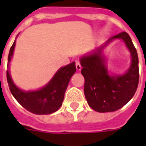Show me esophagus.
Masks as SVG:
<instances>
[{"mask_svg":"<svg viewBox=\"0 0 146 146\" xmlns=\"http://www.w3.org/2000/svg\"><path fill=\"white\" fill-rule=\"evenodd\" d=\"M76 70H78V71L81 70L82 66H81V65H80V63L79 62H76Z\"/></svg>","mask_w":146,"mask_h":146,"instance_id":"obj_1","label":"esophagus"}]
</instances>
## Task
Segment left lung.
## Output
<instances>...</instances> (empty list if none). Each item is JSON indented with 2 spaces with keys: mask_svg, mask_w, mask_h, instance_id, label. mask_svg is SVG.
<instances>
[{
  "mask_svg": "<svg viewBox=\"0 0 146 146\" xmlns=\"http://www.w3.org/2000/svg\"><path fill=\"white\" fill-rule=\"evenodd\" d=\"M124 40L131 53V66L123 75H110L103 56L104 48L114 39ZM81 74L84 77V92L88 106L104 113L122 108L134 96L139 83V66L137 49L129 35L123 31L111 37L99 48L80 58Z\"/></svg>",
  "mask_w": 146,
  "mask_h": 146,
  "instance_id": "obj_1",
  "label": "left lung"
}]
</instances>
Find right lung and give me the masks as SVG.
<instances>
[{
    "label": "right lung",
    "instance_id": "1",
    "mask_svg": "<svg viewBox=\"0 0 146 146\" xmlns=\"http://www.w3.org/2000/svg\"><path fill=\"white\" fill-rule=\"evenodd\" d=\"M14 47L15 40L9 53L8 68L9 63L13 57ZM76 70L75 62L61 67L45 86L35 91H24L17 87L9 70L6 72V76L10 92L23 107L36 115H49L61 107L65 92Z\"/></svg>",
    "mask_w": 146,
    "mask_h": 146
}]
</instances>
